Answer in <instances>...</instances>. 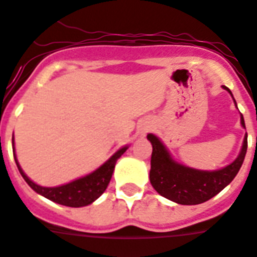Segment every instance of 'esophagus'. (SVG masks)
Returning <instances> with one entry per match:
<instances>
[{"instance_id": "esophagus-1", "label": "esophagus", "mask_w": 257, "mask_h": 257, "mask_svg": "<svg viewBox=\"0 0 257 257\" xmlns=\"http://www.w3.org/2000/svg\"><path fill=\"white\" fill-rule=\"evenodd\" d=\"M145 132H148V126H144L143 132H141V133H143V135H145Z\"/></svg>"}]
</instances>
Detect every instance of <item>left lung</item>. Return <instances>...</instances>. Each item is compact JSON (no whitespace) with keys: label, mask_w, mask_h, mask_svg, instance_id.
Instances as JSON below:
<instances>
[{"label":"left lung","mask_w":257,"mask_h":257,"mask_svg":"<svg viewBox=\"0 0 257 257\" xmlns=\"http://www.w3.org/2000/svg\"><path fill=\"white\" fill-rule=\"evenodd\" d=\"M224 89L231 93L227 87H224ZM240 122L241 126L245 128L243 114L240 117ZM148 140L153 147L152 160H150V183L162 197L179 204H199L215 197L216 194L220 193L236 177L247 153V135H245L240 153L232 164L219 170L207 172V170L187 168L185 165L174 161L160 139L152 133L148 135Z\"/></svg>","instance_id":"left-lung-1"}]
</instances>
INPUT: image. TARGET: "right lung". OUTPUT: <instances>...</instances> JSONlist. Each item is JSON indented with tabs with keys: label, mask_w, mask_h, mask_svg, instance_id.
<instances>
[{
	"label": "right lung",
	"mask_w": 257,
	"mask_h": 257,
	"mask_svg": "<svg viewBox=\"0 0 257 257\" xmlns=\"http://www.w3.org/2000/svg\"><path fill=\"white\" fill-rule=\"evenodd\" d=\"M126 149H128V147L118 149L105 164L101 165L99 169H96L95 172H92L88 176L81 177V178L75 179L72 182L56 187H43L34 183L25 174L24 170L21 169L16 156H14V160H16L17 168L20 170L21 176L24 177L27 185L34 191H37V193L43 195V197L50 199V201L55 202V203L68 206V207H83V206L92 203L93 201H96L105 191L108 183H109L110 178H112V174H113L116 161L121 157Z\"/></svg>",
	"instance_id": "right-lung-1"
}]
</instances>
